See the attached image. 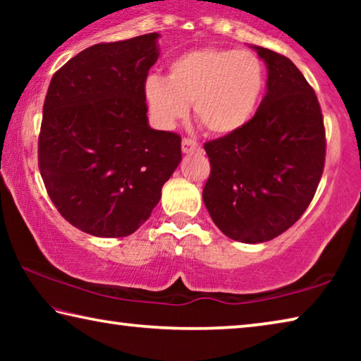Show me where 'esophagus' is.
Segmentation results:
<instances>
[{
  "label": "esophagus",
  "mask_w": 361,
  "mask_h": 361,
  "mask_svg": "<svg viewBox=\"0 0 361 361\" xmlns=\"http://www.w3.org/2000/svg\"><path fill=\"white\" fill-rule=\"evenodd\" d=\"M181 151L185 152V154H189V152L200 151V145H199L197 142H194L192 138H183V142H181Z\"/></svg>",
  "instance_id": "34e87169"
}]
</instances>
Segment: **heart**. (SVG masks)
<instances>
[{
  "label": "heart",
  "instance_id": "obj_1",
  "mask_svg": "<svg viewBox=\"0 0 361 361\" xmlns=\"http://www.w3.org/2000/svg\"><path fill=\"white\" fill-rule=\"evenodd\" d=\"M264 90L259 59L247 51L204 47L181 54L169 65L167 79L149 76L145 100L149 113L164 127L188 114L207 133L229 135L252 119Z\"/></svg>",
  "mask_w": 361,
  "mask_h": 361
}]
</instances>
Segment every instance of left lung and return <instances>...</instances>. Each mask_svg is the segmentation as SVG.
Segmentation results:
<instances>
[{"label": "left lung", "mask_w": 361, "mask_h": 361, "mask_svg": "<svg viewBox=\"0 0 361 361\" xmlns=\"http://www.w3.org/2000/svg\"><path fill=\"white\" fill-rule=\"evenodd\" d=\"M267 92L240 130L204 145L210 176L202 197L219 231L261 243L291 228L312 202L325 166L320 103L290 59L255 46Z\"/></svg>", "instance_id": "obj_1"}]
</instances>
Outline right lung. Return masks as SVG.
Masks as SVG:
<instances>
[{"label": "right lung", "mask_w": 361, "mask_h": 361, "mask_svg": "<svg viewBox=\"0 0 361 361\" xmlns=\"http://www.w3.org/2000/svg\"><path fill=\"white\" fill-rule=\"evenodd\" d=\"M157 33L79 52L49 84L38 166L66 221L95 237L135 232L181 161L178 133L148 124L145 82Z\"/></svg>", "instance_id": "obj_1"}]
</instances>
